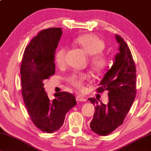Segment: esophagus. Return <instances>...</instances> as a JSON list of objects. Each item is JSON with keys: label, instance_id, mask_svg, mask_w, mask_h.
<instances>
[{"label": "esophagus", "instance_id": "1", "mask_svg": "<svg viewBox=\"0 0 151 151\" xmlns=\"http://www.w3.org/2000/svg\"><path fill=\"white\" fill-rule=\"evenodd\" d=\"M76 101L83 102V101H86V99L84 97H83V96H82V95H77V96H76Z\"/></svg>", "mask_w": 151, "mask_h": 151}]
</instances>
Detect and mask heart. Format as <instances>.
Instances as JSON below:
<instances>
[{"mask_svg":"<svg viewBox=\"0 0 151 151\" xmlns=\"http://www.w3.org/2000/svg\"><path fill=\"white\" fill-rule=\"evenodd\" d=\"M74 42L80 46L90 57V64L93 70L96 73H101L105 70L108 66V59L102 52L105 48L103 40L94 34H84L76 38ZM66 48L61 47L56 50L54 60L57 66L61 67L65 63ZM90 78L88 73H73L67 79L68 82L78 89L82 88L86 80Z\"/></svg>","mask_w":151,"mask_h":151,"instance_id":"1","label":"heart"}]
</instances>
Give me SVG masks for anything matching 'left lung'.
<instances>
[{"instance_id": "obj_1", "label": "left lung", "mask_w": 151, "mask_h": 151, "mask_svg": "<svg viewBox=\"0 0 151 151\" xmlns=\"http://www.w3.org/2000/svg\"><path fill=\"white\" fill-rule=\"evenodd\" d=\"M115 38L119 45V52L96 90L100 93L107 90L109 103L98 105L95 99H88L96 105L90 128L100 136H107L123 124L136 94V70L131 51L121 36L116 34Z\"/></svg>"}]
</instances>
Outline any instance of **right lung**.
<instances>
[{"mask_svg": "<svg viewBox=\"0 0 151 151\" xmlns=\"http://www.w3.org/2000/svg\"><path fill=\"white\" fill-rule=\"evenodd\" d=\"M61 35L60 27L42 30L27 46L21 65L25 105L34 124L47 133L59 129L67 113L77 103L75 96L67 92L55 93L56 99L51 101L42 83L55 73L54 55Z\"/></svg>", "mask_w": 151, "mask_h": 151, "instance_id": "obj_1", "label": "right lung"}]
</instances>
